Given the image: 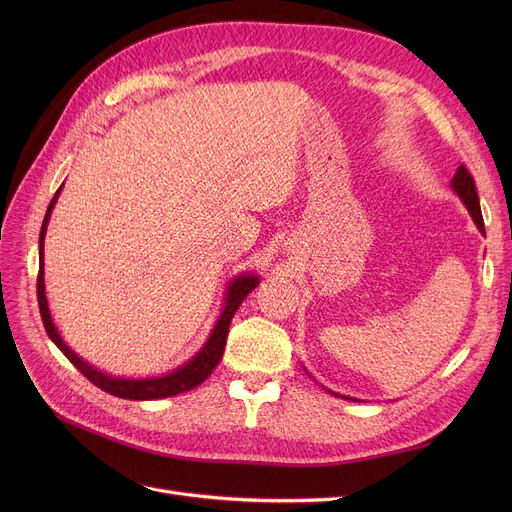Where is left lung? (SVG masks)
<instances>
[{"mask_svg":"<svg viewBox=\"0 0 512 512\" xmlns=\"http://www.w3.org/2000/svg\"><path fill=\"white\" fill-rule=\"evenodd\" d=\"M450 186L452 191L459 195V199L463 201V205L467 207V211L471 213V218L475 222V226L479 228V232L486 236V228H483V218H481V209H479V197H477V191H475V182H473V176L469 174V170L465 166H459V170H456L454 178L450 180ZM328 390V388H326ZM332 396H342L338 392H332L328 390ZM346 400H355L351 396H342Z\"/></svg>","mask_w":512,"mask_h":512,"instance_id":"left-lung-1","label":"left lung"}]
</instances>
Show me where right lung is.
I'll return each mask as SVG.
<instances>
[{"instance_id":"right-lung-1","label":"right lung","mask_w":512,"mask_h":512,"mask_svg":"<svg viewBox=\"0 0 512 512\" xmlns=\"http://www.w3.org/2000/svg\"><path fill=\"white\" fill-rule=\"evenodd\" d=\"M64 186V184H62ZM62 186L53 195L45 220L41 226V234H39V276H37V299H39V311H41V319L47 336L51 338V342L56 344L60 351L66 355V359L85 375L89 382H93L97 388H101L107 394H114L118 398H126V400H157V398H168V396H176L182 392H188L197 388L199 384H203L211 371L218 367L222 355H224V346H226V338H228V328L230 321L236 313V309L240 307V303L249 297V292L255 290V286L259 284V276L257 274H240L236 276L228 288H226V299H224V309L215 321V326L207 338V342L201 346V351L188 359L184 365L172 369L166 375H157V378H116V375H110L105 371H99L97 367H93L91 363L80 359L72 348L62 340L56 324H53L51 313H49V305H47V297H45V272H43V245H45V232H47V224L51 218V211L58 203V197L62 193Z\"/></svg>"}]
</instances>
